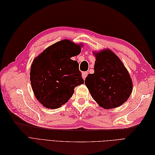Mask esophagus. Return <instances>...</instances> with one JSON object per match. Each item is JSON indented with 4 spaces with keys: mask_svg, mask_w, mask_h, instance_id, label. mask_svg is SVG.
I'll list each match as a JSON object with an SVG mask.
<instances>
[{
    "mask_svg": "<svg viewBox=\"0 0 155 155\" xmlns=\"http://www.w3.org/2000/svg\"><path fill=\"white\" fill-rule=\"evenodd\" d=\"M88 74V73L87 72H83L82 73V78H83V79H84V80H85V79H86L87 76Z\"/></svg>",
    "mask_w": 155,
    "mask_h": 155,
    "instance_id": "esophagus-1",
    "label": "esophagus"
}]
</instances>
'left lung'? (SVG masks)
Returning a JSON list of instances; mask_svg holds the SVG:
<instances>
[{"mask_svg":"<svg viewBox=\"0 0 155 155\" xmlns=\"http://www.w3.org/2000/svg\"><path fill=\"white\" fill-rule=\"evenodd\" d=\"M94 55V73L88 75L85 85L100 107L106 109L118 107L127 100L133 91L129 72L110 50H104Z\"/></svg>","mask_w":155,"mask_h":155,"instance_id":"1","label":"left lung"}]
</instances>
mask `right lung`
I'll list each match as a JSON object with an SVG mask.
<instances>
[{"label":"right lung","mask_w":155,"mask_h":155,"mask_svg":"<svg viewBox=\"0 0 155 155\" xmlns=\"http://www.w3.org/2000/svg\"><path fill=\"white\" fill-rule=\"evenodd\" d=\"M81 52V46L64 39L49 46L34 60L30 81L34 94L48 109L61 107L84 83L79 64L71 58Z\"/></svg>","instance_id":"obj_1"}]
</instances>
